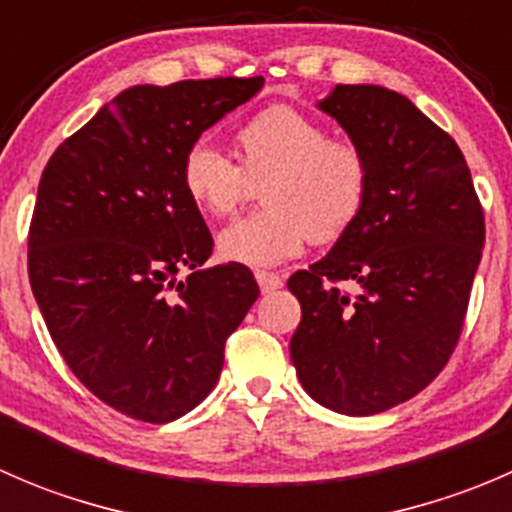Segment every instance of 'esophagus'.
I'll return each mask as SVG.
<instances>
[{
    "label": "esophagus",
    "mask_w": 512,
    "mask_h": 512,
    "mask_svg": "<svg viewBox=\"0 0 512 512\" xmlns=\"http://www.w3.org/2000/svg\"><path fill=\"white\" fill-rule=\"evenodd\" d=\"M255 277H257V282H260L262 292H272V289H280L282 285H285V280H282L277 272H270V270H257Z\"/></svg>",
    "instance_id": "obj_1"
}]
</instances>
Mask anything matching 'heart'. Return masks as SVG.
Wrapping results in <instances>:
<instances>
[{"instance_id": "1", "label": "heart", "mask_w": 512, "mask_h": 512, "mask_svg": "<svg viewBox=\"0 0 512 512\" xmlns=\"http://www.w3.org/2000/svg\"><path fill=\"white\" fill-rule=\"evenodd\" d=\"M237 163L198 141L180 160V185L195 208L225 218L262 188L265 208L218 237L227 262L270 267L312 242H334L356 223L369 195V158L352 138L292 106H270L235 131Z\"/></svg>"}]
</instances>
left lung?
Masks as SVG:
<instances>
[{"mask_svg":"<svg viewBox=\"0 0 512 512\" xmlns=\"http://www.w3.org/2000/svg\"><path fill=\"white\" fill-rule=\"evenodd\" d=\"M369 158V195L327 257L287 280L302 322L289 354L327 409L371 416L426 389L451 359L485 245L458 143L396 91L337 86L322 103Z\"/></svg>","mask_w":512,"mask_h":512,"instance_id":"obj_1","label":"left lung"}]
</instances>
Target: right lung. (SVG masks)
Segmentation results:
<instances>
[{
  "mask_svg": "<svg viewBox=\"0 0 512 512\" xmlns=\"http://www.w3.org/2000/svg\"><path fill=\"white\" fill-rule=\"evenodd\" d=\"M262 84L220 76L133 86L41 173L29 285L76 379L123 416L168 423L195 409L260 294L245 265L203 270L213 237L180 185V160ZM180 269L194 272L175 283Z\"/></svg>",
  "mask_w": 512,
  "mask_h": 512,
  "instance_id": "obj_1",
  "label": "right lung"
}]
</instances>
